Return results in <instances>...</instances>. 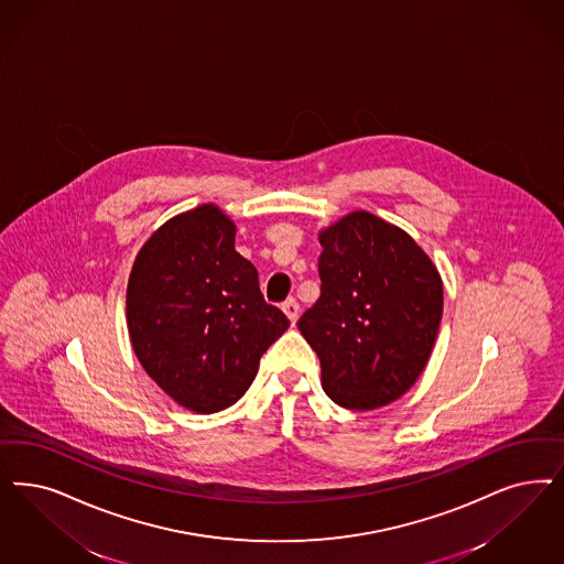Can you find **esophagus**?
<instances>
[{"instance_id":"1","label":"esophagus","mask_w":564,"mask_h":564,"mask_svg":"<svg viewBox=\"0 0 564 564\" xmlns=\"http://www.w3.org/2000/svg\"><path fill=\"white\" fill-rule=\"evenodd\" d=\"M281 308L288 314V318L292 321V325H295V321H297V316H300V304H297L295 300H288Z\"/></svg>"}]
</instances>
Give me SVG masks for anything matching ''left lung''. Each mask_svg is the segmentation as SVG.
<instances>
[{
  "label": "left lung",
  "mask_w": 564,
  "mask_h": 564,
  "mask_svg": "<svg viewBox=\"0 0 564 564\" xmlns=\"http://www.w3.org/2000/svg\"><path fill=\"white\" fill-rule=\"evenodd\" d=\"M318 241L321 297L297 329L335 404L388 406L427 367L444 312L440 271L404 229L367 210L321 229Z\"/></svg>",
  "instance_id": "1"
}]
</instances>
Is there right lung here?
<instances>
[{
	"instance_id": "1",
	"label": "right lung",
	"mask_w": 564,
	"mask_h": 564,
	"mask_svg": "<svg viewBox=\"0 0 564 564\" xmlns=\"http://www.w3.org/2000/svg\"><path fill=\"white\" fill-rule=\"evenodd\" d=\"M235 234L227 214L202 204L158 227L129 274L127 327L137 360L178 406L197 414L234 406L262 354L290 327L264 302Z\"/></svg>"
}]
</instances>
